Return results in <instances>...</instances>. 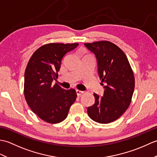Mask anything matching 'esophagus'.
I'll return each mask as SVG.
<instances>
[{
    "mask_svg": "<svg viewBox=\"0 0 157 157\" xmlns=\"http://www.w3.org/2000/svg\"><path fill=\"white\" fill-rule=\"evenodd\" d=\"M76 93H77V95H78V96H81L83 94V93H84V92L81 91V90H76Z\"/></svg>",
    "mask_w": 157,
    "mask_h": 157,
    "instance_id": "34e87169",
    "label": "esophagus"
}]
</instances>
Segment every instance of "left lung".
Here are the masks:
<instances>
[{
	"label": "left lung",
	"instance_id": "1",
	"mask_svg": "<svg viewBox=\"0 0 157 157\" xmlns=\"http://www.w3.org/2000/svg\"><path fill=\"white\" fill-rule=\"evenodd\" d=\"M94 53L98 65V73L104 94L94 93V104L87 109L88 116L100 123H109L119 119L132 101L135 79L131 66L121 48L109 41L86 43Z\"/></svg>",
	"mask_w": 157,
	"mask_h": 157
}]
</instances>
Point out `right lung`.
Returning <instances> with one entry per match:
<instances>
[{"mask_svg": "<svg viewBox=\"0 0 157 157\" xmlns=\"http://www.w3.org/2000/svg\"><path fill=\"white\" fill-rule=\"evenodd\" d=\"M79 44L51 43L40 47L28 63L24 76V95L32 111L50 123L65 119L75 102L74 89L65 90L52 81L58 77L64 56Z\"/></svg>", "mask_w": 157, "mask_h": 157, "instance_id": "obj_1", "label": "right lung"}]
</instances>
